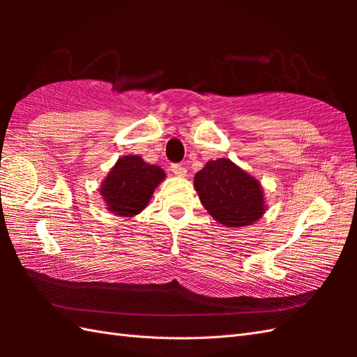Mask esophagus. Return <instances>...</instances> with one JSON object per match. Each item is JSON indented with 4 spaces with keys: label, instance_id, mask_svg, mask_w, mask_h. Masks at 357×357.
I'll list each match as a JSON object with an SVG mask.
<instances>
[{
    "label": "esophagus",
    "instance_id": "1",
    "mask_svg": "<svg viewBox=\"0 0 357 357\" xmlns=\"http://www.w3.org/2000/svg\"><path fill=\"white\" fill-rule=\"evenodd\" d=\"M172 172L174 173V176H178V178H184L185 174H187V169L184 165H181V164H173L172 165Z\"/></svg>",
    "mask_w": 357,
    "mask_h": 357
}]
</instances>
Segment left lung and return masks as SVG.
Segmentation results:
<instances>
[{
  "mask_svg": "<svg viewBox=\"0 0 357 357\" xmlns=\"http://www.w3.org/2000/svg\"><path fill=\"white\" fill-rule=\"evenodd\" d=\"M195 190L211 218L231 229L255 224L267 210L259 181L227 158L195 174Z\"/></svg>",
  "mask_w": 357,
  "mask_h": 357,
  "instance_id": "8db88e82",
  "label": "left lung"
}]
</instances>
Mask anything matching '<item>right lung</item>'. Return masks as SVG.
I'll return each instance as SVG.
<instances>
[{
  "label": "right lung",
  "instance_id": "1",
  "mask_svg": "<svg viewBox=\"0 0 357 357\" xmlns=\"http://www.w3.org/2000/svg\"><path fill=\"white\" fill-rule=\"evenodd\" d=\"M165 172L138 155L121 156L100 187L105 208L118 216L132 218L147 207Z\"/></svg>",
  "mask_w": 357,
  "mask_h": 357
}]
</instances>
